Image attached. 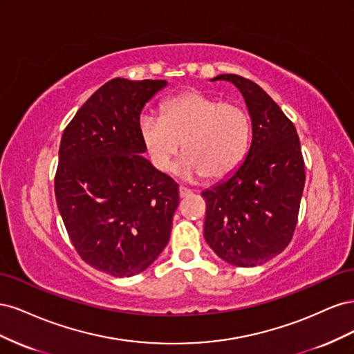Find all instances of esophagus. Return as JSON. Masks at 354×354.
Listing matches in <instances>:
<instances>
[{"label": "esophagus", "instance_id": "34e87169", "mask_svg": "<svg viewBox=\"0 0 354 354\" xmlns=\"http://www.w3.org/2000/svg\"><path fill=\"white\" fill-rule=\"evenodd\" d=\"M190 194H192V192H190L189 189H186V187H178V196H180V198H187V196H190Z\"/></svg>", "mask_w": 354, "mask_h": 354}]
</instances>
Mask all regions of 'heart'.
<instances>
[{
	"label": "heart",
	"instance_id": "b5f03b06",
	"mask_svg": "<svg viewBox=\"0 0 354 354\" xmlns=\"http://www.w3.org/2000/svg\"><path fill=\"white\" fill-rule=\"evenodd\" d=\"M145 151L156 169L168 173L183 147L181 174L221 180L239 167L250 142V118L242 106L187 91L162 104V118L138 120Z\"/></svg>",
	"mask_w": 354,
	"mask_h": 354
}]
</instances>
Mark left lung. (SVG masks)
Instances as JSON below:
<instances>
[{
  "instance_id": "8db88e82",
  "label": "left lung",
  "mask_w": 354,
  "mask_h": 354,
  "mask_svg": "<svg viewBox=\"0 0 354 354\" xmlns=\"http://www.w3.org/2000/svg\"><path fill=\"white\" fill-rule=\"evenodd\" d=\"M211 81L236 87L251 118L252 138L243 162L203 190V236L221 260L261 266L281 254L294 234L306 183L301 145L294 124L260 85L239 75Z\"/></svg>"
}]
</instances>
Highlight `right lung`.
Returning <instances> with one entry per match:
<instances>
[{"label":"right lung","instance_id":"1","mask_svg":"<svg viewBox=\"0 0 354 354\" xmlns=\"http://www.w3.org/2000/svg\"><path fill=\"white\" fill-rule=\"evenodd\" d=\"M165 80L113 78L65 128L55 194L81 259L115 277L142 273L164 251L178 186L143 153L138 120Z\"/></svg>","mask_w":354,"mask_h":354}]
</instances>
